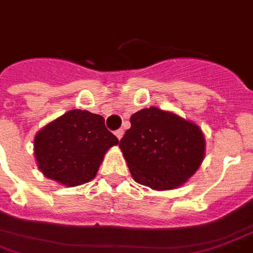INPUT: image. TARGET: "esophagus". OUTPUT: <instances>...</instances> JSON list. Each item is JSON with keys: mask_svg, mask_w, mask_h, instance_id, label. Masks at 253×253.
Returning a JSON list of instances; mask_svg holds the SVG:
<instances>
[{"mask_svg": "<svg viewBox=\"0 0 253 253\" xmlns=\"http://www.w3.org/2000/svg\"><path fill=\"white\" fill-rule=\"evenodd\" d=\"M123 134H125V131H123L122 128H119V130L115 131V136H117V138H118L119 140H121V139L123 138Z\"/></svg>", "mask_w": 253, "mask_h": 253, "instance_id": "34e87169", "label": "esophagus"}]
</instances>
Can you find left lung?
Segmentation results:
<instances>
[{"instance_id":"left-lung-1","label":"left lung","mask_w":253,"mask_h":253,"mask_svg":"<svg viewBox=\"0 0 253 253\" xmlns=\"http://www.w3.org/2000/svg\"><path fill=\"white\" fill-rule=\"evenodd\" d=\"M119 140L132 178L156 190L180 186L205 156V138L197 125L150 107L135 113Z\"/></svg>"}]
</instances>
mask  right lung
Masks as SVG:
<instances>
[{
	"label": "right lung",
	"instance_id": "obj_1",
	"mask_svg": "<svg viewBox=\"0 0 253 253\" xmlns=\"http://www.w3.org/2000/svg\"><path fill=\"white\" fill-rule=\"evenodd\" d=\"M118 142L102 115L69 110L38 132L34 154L45 177L76 186L94 178L103 155Z\"/></svg>",
	"mask_w": 253,
	"mask_h": 253
}]
</instances>
